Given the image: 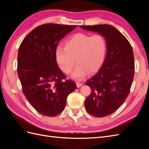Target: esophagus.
Here are the masks:
<instances>
[{
    "label": "esophagus",
    "instance_id": "esophagus-1",
    "mask_svg": "<svg viewBox=\"0 0 149 149\" xmlns=\"http://www.w3.org/2000/svg\"><path fill=\"white\" fill-rule=\"evenodd\" d=\"M76 86H77V88H79L80 86H81L83 85V84H82L81 83H80V82H79V81L76 82Z\"/></svg>",
    "mask_w": 149,
    "mask_h": 149
}]
</instances>
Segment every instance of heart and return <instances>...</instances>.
I'll list each match as a JSON object with an SVG mask.
<instances>
[{
    "instance_id": "heart-1",
    "label": "heart",
    "mask_w": 149,
    "mask_h": 149,
    "mask_svg": "<svg viewBox=\"0 0 149 149\" xmlns=\"http://www.w3.org/2000/svg\"><path fill=\"white\" fill-rule=\"evenodd\" d=\"M65 48H58L55 59L60 69L66 74L71 73V78L81 79L88 73H93L100 68L104 61L106 51V42L101 35L91 36L84 33H77L68 38Z\"/></svg>"
}]
</instances>
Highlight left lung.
Listing matches in <instances>:
<instances>
[{
    "label": "left lung",
    "instance_id": "obj_1",
    "mask_svg": "<svg viewBox=\"0 0 149 149\" xmlns=\"http://www.w3.org/2000/svg\"><path fill=\"white\" fill-rule=\"evenodd\" d=\"M105 37L107 54L103 64L86 84L91 93L86 99V110L94 116L104 117L113 113L123 104L130 93L134 76V57L130 43L110 25L80 26Z\"/></svg>",
    "mask_w": 149,
    "mask_h": 149
}]
</instances>
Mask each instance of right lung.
<instances>
[{
	"label": "right lung",
	"mask_w": 149,
	"mask_h": 149,
	"mask_svg": "<svg viewBox=\"0 0 149 149\" xmlns=\"http://www.w3.org/2000/svg\"><path fill=\"white\" fill-rule=\"evenodd\" d=\"M77 25L43 24L21 43L17 57L18 76L22 91L34 109L53 117L63 111L66 98L76 88L58 68L55 51L60 40Z\"/></svg>",
	"instance_id": "obj_1"
}]
</instances>
